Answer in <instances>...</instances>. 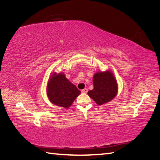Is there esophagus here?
Wrapping results in <instances>:
<instances>
[{
	"mask_svg": "<svg viewBox=\"0 0 160 160\" xmlns=\"http://www.w3.org/2000/svg\"><path fill=\"white\" fill-rule=\"evenodd\" d=\"M81 92H82V93H87L88 92V89H87V88L83 89L81 90Z\"/></svg>",
	"mask_w": 160,
	"mask_h": 160,
	"instance_id": "esophagus-1",
	"label": "esophagus"
}]
</instances>
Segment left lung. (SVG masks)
<instances>
[{
    "mask_svg": "<svg viewBox=\"0 0 160 160\" xmlns=\"http://www.w3.org/2000/svg\"><path fill=\"white\" fill-rule=\"evenodd\" d=\"M93 81V89L88 91V95L97 104L101 105L115 98L118 92V85L110 71L97 72Z\"/></svg>",
    "mask_w": 160,
    "mask_h": 160,
    "instance_id": "8db88e82",
    "label": "left lung"
}]
</instances>
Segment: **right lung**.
Instances as JSON below:
<instances>
[{
    "label": "right lung",
    "mask_w": 160,
    "mask_h": 160,
    "mask_svg": "<svg viewBox=\"0 0 160 160\" xmlns=\"http://www.w3.org/2000/svg\"><path fill=\"white\" fill-rule=\"evenodd\" d=\"M80 93L76 86L66 79L62 73H54L48 82V98L51 103L60 107L69 108Z\"/></svg>",
    "instance_id": "add662e5"
}]
</instances>
